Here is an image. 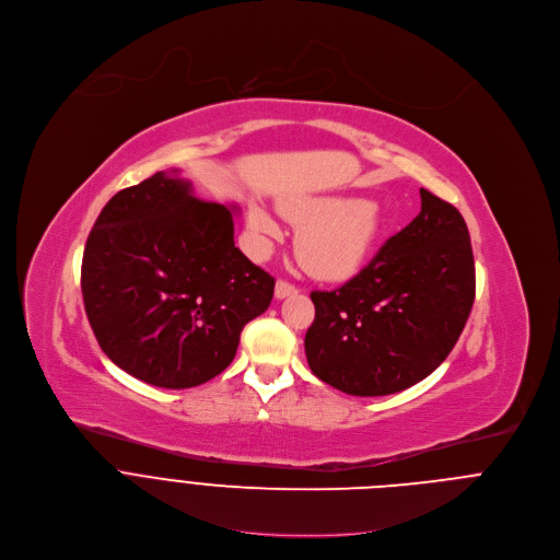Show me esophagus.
Returning <instances> with one entry per match:
<instances>
[{"label": "esophagus", "instance_id": "esophagus-1", "mask_svg": "<svg viewBox=\"0 0 560 560\" xmlns=\"http://www.w3.org/2000/svg\"><path fill=\"white\" fill-rule=\"evenodd\" d=\"M296 292H299L296 285H292L290 281H283V279H279L277 285H275V296L277 299H288V296H294Z\"/></svg>", "mask_w": 560, "mask_h": 560}]
</instances>
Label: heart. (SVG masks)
<instances>
[{
    "mask_svg": "<svg viewBox=\"0 0 560 560\" xmlns=\"http://www.w3.org/2000/svg\"><path fill=\"white\" fill-rule=\"evenodd\" d=\"M281 213L299 229L294 253L301 266L312 277L327 281L355 275L366 264L384 231L382 207L366 198H290L281 205ZM248 229L264 242L281 235L279 222L261 205H250Z\"/></svg>",
    "mask_w": 560,
    "mask_h": 560,
    "instance_id": "obj_1",
    "label": "heart"
}]
</instances>
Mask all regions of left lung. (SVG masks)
Listing matches in <instances>:
<instances>
[{
	"mask_svg": "<svg viewBox=\"0 0 560 560\" xmlns=\"http://www.w3.org/2000/svg\"><path fill=\"white\" fill-rule=\"evenodd\" d=\"M476 299V264L460 211L421 189V213L353 279L312 292V373L355 397L406 390L458 342Z\"/></svg>",
	"mask_w": 560,
	"mask_h": 560,
	"instance_id": "left-lung-1",
	"label": "left lung"
}]
</instances>
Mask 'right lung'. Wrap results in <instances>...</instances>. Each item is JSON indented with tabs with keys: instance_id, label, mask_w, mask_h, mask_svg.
Segmentation results:
<instances>
[{
	"instance_id": "right-lung-1",
	"label": "right lung",
	"mask_w": 560,
	"mask_h": 560,
	"mask_svg": "<svg viewBox=\"0 0 560 560\" xmlns=\"http://www.w3.org/2000/svg\"><path fill=\"white\" fill-rule=\"evenodd\" d=\"M84 312L100 349L159 388H194L235 358L275 279L233 242V213L202 202L176 170L117 191L82 255Z\"/></svg>"
}]
</instances>
